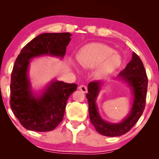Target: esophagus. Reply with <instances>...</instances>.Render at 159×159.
<instances>
[{
	"mask_svg": "<svg viewBox=\"0 0 159 159\" xmlns=\"http://www.w3.org/2000/svg\"><path fill=\"white\" fill-rule=\"evenodd\" d=\"M79 89L82 91V92H83V93L88 92V88H87L86 85H84V84H82V85H80L79 87Z\"/></svg>",
	"mask_w": 159,
	"mask_h": 159,
	"instance_id": "1",
	"label": "esophagus"
}]
</instances>
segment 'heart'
Listing matches in <instances>:
<instances>
[{
  "instance_id": "heart-1",
  "label": "heart",
  "mask_w": 159,
  "mask_h": 159,
  "mask_svg": "<svg viewBox=\"0 0 159 159\" xmlns=\"http://www.w3.org/2000/svg\"><path fill=\"white\" fill-rule=\"evenodd\" d=\"M77 61L81 66L94 68L98 66L101 74H109L121 64V58L114 49L103 43H93L82 48L77 54Z\"/></svg>"
}]
</instances>
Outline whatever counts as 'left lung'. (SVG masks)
I'll use <instances>...</instances> for the list:
<instances>
[{
	"instance_id": "left-lung-1",
	"label": "left lung",
	"mask_w": 159,
	"mask_h": 159,
	"mask_svg": "<svg viewBox=\"0 0 159 159\" xmlns=\"http://www.w3.org/2000/svg\"><path fill=\"white\" fill-rule=\"evenodd\" d=\"M118 78L128 84L133 95V102L130 111L127 117L119 123L108 122L103 120L99 114L96 99L103 82L93 81L88 84V93H87L86 97L89 104L90 121L96 131L104 136L118 137L126 134L138 122L145 109L148 77L142 61L135 53H132V60L119 73Z\"/></svg>"
}]
</instances>
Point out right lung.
<instances>
[{
    "instance_id": "add662e5",
    "label": "right lung",
    "mask_w": 159,
    "mask_h": 159,
    "mask_svg": "<svg viewBox=\"0 0 159 159\" xmlns=\"http://www.w3.org/2000/svg\"><path fill=\"white\" fill-rule=\"evenodd\" d=\"M69 32L43 33L28 43L15 61L11 77L10 106L25 129L48 132L62 121L68 98L77 84L53 80L40 94H34L28 76L32 58L50 56L63 58L71 40Z\"/></svg>"
}]
</instances>
